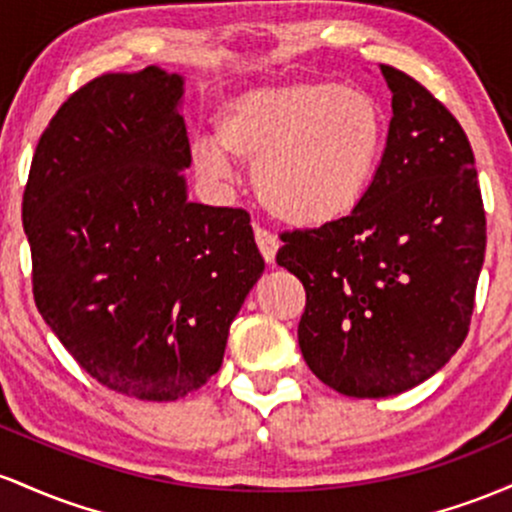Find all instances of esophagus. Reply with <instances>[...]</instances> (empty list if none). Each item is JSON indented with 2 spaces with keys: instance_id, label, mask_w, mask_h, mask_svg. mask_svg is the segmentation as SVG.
<instances>
[{
  "instance_id": "obj_1",
  "label": "esophagus",
  "mask_w": 512,
  "mask_h": 512,
  "mask_svg": "<svg viewBox=\"0 0 512 512\" xmlns=\"http://www.w3.org/2000/svg\"><path fill=\"white\" fill-rule=\"evenodd\" d=\"M254 237H256V244H258V249H261L263 258H266L268 263H273L275 254H278V249H280L278 237H275L273 232H268V229H263V227H254Z\"/></svg>"
}]
</instances>
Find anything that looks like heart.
I'll list each match as a JSON object with an SVG mask.
<instances>
[{
    "label": "heart",
    "instance_id": "heart-1",
    "mask_svg": "<svg viewBox=\"0 0 512 512\" xmlns=\"http://www.w3.org/2000/svg\"><path fill=\"white\" fill-rule=\"evenodd\" d=\"M387 147V116L363 89L297 82L261 86L217 108L215 137H193L191 166L212 186L232 162L254 164V191L273 217L324 227L363 203Z\"/></svg>",
    "mask_w": 512,
    "mask_h": 512
}]
</instances>
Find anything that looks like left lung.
<instances>
[{
    "mask_svg": "<svg viewBox=\"0 0 512 512\" xmlns=\"http://www.w3.org/2000/svg\"><path fill=\"white\" fill-rule=\"evenodd\" d=\"M380 72L394 116L370 191L343 220L283 234L275 256L307 292L304 363L355 399L413 389L457 353L486 251L462 125L409 74Z\"/></svg>",
    "mask_w": 512,
    "mask_h": 512,
    "instance_id": "obj_1",
    "label": "left lung"
}]
</instances>
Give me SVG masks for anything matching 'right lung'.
<instances>
[{
	"label": "right lung",
	"mask_w": 512,
	"mask_h": 512,
	"mask_svg": "<svg viewBox=\"0 0 512 512\" xmlns=\"http://www.w3.org/2000/svg\"><path fill=\"white\" fill-rule=\"evenodd\" d=\"M181 74L89 82L40 135L24 193L33 297L103 387L176 401L220 370L256 280L251 217L191 203Z\"/></svg>",
	"instance_id": "1"
}]
</instances>
